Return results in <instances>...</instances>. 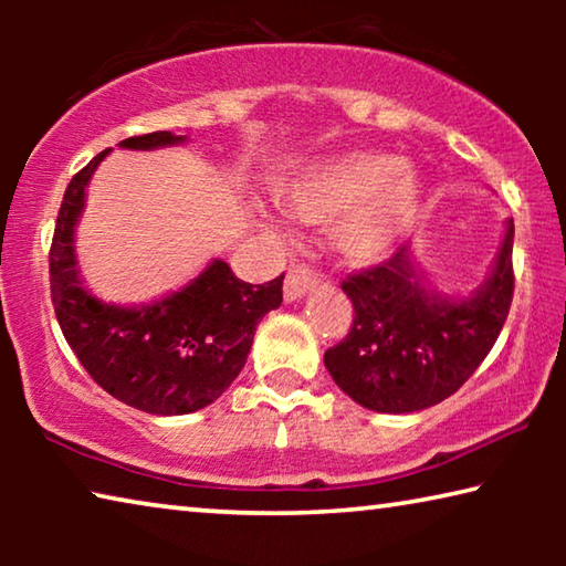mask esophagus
I'll return each mask as SVG.
<instances>
[{"instance_id": "obj_1", "label": "esophagus", "mask_w": 566, "mask_h": 566, "mask_svg": "<svg viewBox=\"0 0 566 566\" xmlns=\"http://www.w3.org/2000/svg\"><path fill=\"white\" fill-rule=\"evenodd\" d=\"M314 286H317V280H314V274L306 270V266H292L284 280V300L286 302L302 300V296L310 294Z\"/></svg>"}]
</instances>
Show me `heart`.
<instances>
[{
    "mask_svg": "<svg viewBox=\"0 0 566 566\" xmlns=\"http://www.w3.org/2000/svg\"><path fill=\"white\" fill-rule=\"evenodd\" d=\"M282 199L306 224H324L337 216L332 239L344 260L375 264L395 252L415 222L421 179L415 167L391 155L349 151L302 167Z\"/></svg>",
    "mask_w": 566,
    "mask_h": 566,
    "instance_id": "heart-1",
    "label": "heart"
}]
</instances>
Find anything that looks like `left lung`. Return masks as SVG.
I'll use <instances>...</instances> for the list:
<instances>
[{
    "label": "left lung",
    "instance_id": "obj_1",
    "mask_svg": "<svg viewBox=\"0 0 566 566\" xmlns=\"http://www.w3.org/2000/svg\"><path fill=\"white\" fill-rule=\"evenodd\" d=\"M514 219L504 222L490 274L464 296L437 292L401 244L385 264L347 276L354 304L347 339L324 352L344 395L379 415L421 411L464 385L494 347L510 314Z\"/></svg>",
    "mask_w": 566,
    "mask_h": 566
}]
</instances>
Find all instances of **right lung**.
<instances>
[{
  "mask_svg": "<svg viewBox=\"0 0 566 566\" xmlns=\"http://www.w3.org/2000/svg\"><path fill=\"white\" fill-rule=\"evenodd\" d=\"M187 145L185 134L151 132L119 142L151 151ZM104 149L64 191L56 217L50 280L56 322L76 359L114 399L147 415L179 417L205 409L239 377L256 324L282 304V276L266 284L239 282L212 260L181 290L145 304H114L94 296L82 280L74 234Z\"/></svg>",
  "mask_w": 566,
  "mask_h": 566,
  "instance_id": "add662e5",
  "label": "right lung"
}]
</instances>
